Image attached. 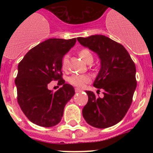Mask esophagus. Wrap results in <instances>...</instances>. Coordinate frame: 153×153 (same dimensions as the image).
<instances>
[{
    "label": "esophagus",
    "instance_id": "obj_1",
    "mask_svg": "<svg viewBox=\"0 0 153 153\" xmlns=\"http://www.w3.org/2000/svg\"><path fill=\"white\" fill-rule=\"evenodd\" d=\"M75 91H76V93H78V92H80V91H82V90H81L80 89H79V88H76Z\"/></svg>",
    "mask_w": 153,
    "mask_h": 153
}]
</instances>
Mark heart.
<instances>
[{"label": "heart", "instance_id": "heart-1", "mask_svg": "<svg viewBox=\"0 0 153 153\" xmlns=\"http://www.w3.org/2000/svg\"><path fill=\"white\" fill-rule=\"evenodd\" d=\"M79 55L83 61L88 63L89 62L93 60V56L90 51L86 49H82L79 51ZM69 58L67 55H65L61 60V67L62 69L66 70L68 67ZM68 81L74 86H77V87H83L86 83H89L90 81V78L87 75H79V74H74L71 76H70Z\"/></svg>", "mask_w": 153, "mask_h": 153}]
</instances>
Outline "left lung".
Here are the masks:
<instances>
[{"label": "left lung", "mask_w": 153, "mask_h": 153, "mask_svg": "<svg viewBox=\"0 0 153 153\" xmlns=\"http://www.w3.org/2000/svg\"><path fill=\"white\" fill-rule=\"evenodd\" d=\"M81 45L98 55L100 70L93 86L103 90L102 98L86 91L88 102L83 117L89 125L99 129L113 126L126 114L136 88V66L122 44L103 35L78 37Z\"/></svg>", "instance_id": "1"}]
</instances>
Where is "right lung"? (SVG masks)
<instances>
[{"label":"right lung","instance_id":"1","mask_svg":"<svg viewBox=\"0 0 153 153\" xmlns=\"http://www.w3.org/2000/svg\"><path fill=\"white\" fill-rule=\"evenodd\" d=\"M76 41V38L48 39L30 50L19 63L15 79L17 102L28 120L36 125H57L66 104L75 94L74 87L62 79L61 60ZM53 80L63 86L56 92L47 87Z\"/></svg>","mask_w":153,"mask_h":153}]
</instances>
